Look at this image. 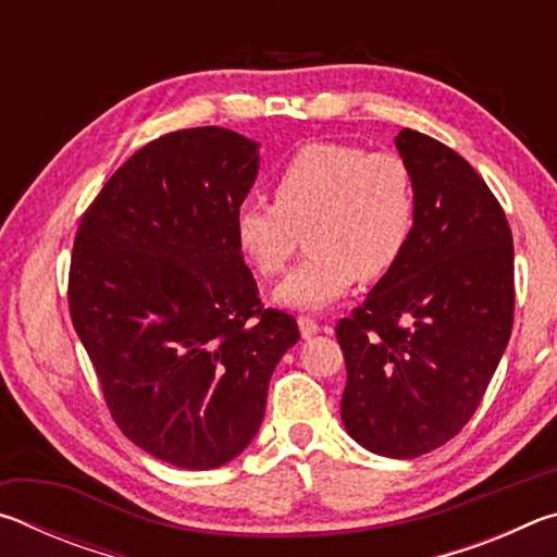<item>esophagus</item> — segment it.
<instances>
[{"instance_id":"obj_1","label":"esophagus","mask_w":557,"mask_h":557,"mask_svg":"<svg viewBox=\"0 0 557 557\" xmlns=\"http://www.w3.org/2000/svg\"><path fill=\"white\" fill-rule=\"evenodd\" d=\"M297 324H299V332H301V336H305V338L314 336V334L319 332V322H317L314 317H307V314H301V317L297 319Z\"/></svg>"}]
</instances>
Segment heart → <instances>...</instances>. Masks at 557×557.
Listing matches in <instances>:
<instances>
[{"mask_svg": "<svg viewBox=\"0 0 557 557\" xmlns=\"http://www.w3.org/2000/svg\"><path fill=\"white\" fill-rule=\"evenodd\" d=\"M414 213V186L403 157L312 143L272 176V203H238L233 238L260 277H277L305 233L309 256L275 297L287 307L322 309L361 277H381L395 268L410 243Z\"/></svg>", "mask_w": 557, "mask_h": 557, "instance_id": "obj_1", "label": "heart"}]
</instances>
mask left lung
<instances>
[{"label":"left lung","mask_w":557,"mask_h":557,"mask_svg":"<svg viewBox=\"0 0 557 557\" xmlns=\"http://www.w3.org/2000/svg\"><path fill=\"white\" fill-rule=\"evenodd\" d=\"M414 228L395 268L338 319L342 420L358 445L412 459L437 449L482 403L513 326V238L465 157L403 129Z\"/></svg>","instance_id":"obj_1"}]
</instances>
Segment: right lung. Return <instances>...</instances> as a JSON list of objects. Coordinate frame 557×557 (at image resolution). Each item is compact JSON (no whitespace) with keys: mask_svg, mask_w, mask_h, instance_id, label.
<instances>
[{"mask_svg":"<svg viewBox=\"0 0 557 557\" xmlns=\"http://www.w3.org/2000/svg\"><path fill=\"white\" fill-rule=\"evenodd\" d=\"M258 145L188 127L137 149L86 209L69 309L108 410L137 447L182 469L250 445L299 326L260 301L233 238Z\"/></svg>","mask_w":557,"mask_h":557,"instance_id":"right-lung-1","label":"right lung"}]
</instances>
